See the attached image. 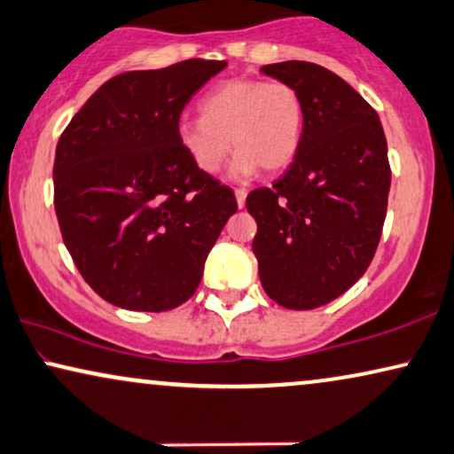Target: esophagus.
Masks as SVG:
<instances>
[{
    "label": "esophagus",
    "instance_id": "34e87169",
    "mask_svg": "<svg viewBox=\"0 0 454 454\" xmlns=\"http://www.w3.org/2000/svg\"><path fill=\"white\" fill-rule=\"evenodd\" d=\"M246 196H248V192H246V190H235V200H238V206H239V208H244V204H246Z\"/></svg>",
    "mask_w": 454,
    "mask_h": 454
}]
</instances>
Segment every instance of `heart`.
Segmentation results:
<instances>
[{"instance_id":"b5f03b06","label":"heart","mask_w":454,"mask_h":454,"mask_svg":"<svg viewBox=\"0 0 454 454\" xmlns=\"http://www.w3.org/2000/svg\"><path fill=\"white\" fill-rule=\"evenodd\" d=\"M304 99L286 81L231 79L200 99V119L181 121V148L198 170L219 173L229 150H238L231 176L250 179L264 170H281L302 144ZM232 141L229 142L228 137Z\"/></svg>"}]
</instances>
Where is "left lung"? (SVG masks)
Instances as JSON below:
<instances>
[{"label": "left lung", "mask_w": 454, "mask_h": 454, "mask_svg": "<svg viewBox=\"0 0 454 454\" xmlns=\"http://www.w3.org/2000/svg\"><path fill=\"white\" fill-rule=\"evenodd\" d=\"M261 70L300 91L304 133L290 168L246 198L258 225L252 250L269 298L310 310L373 261L392 176L386 135L378 112L332 70L300 60Z\"/></svg>", "instance_id": "8db88e82"}]
</instances>
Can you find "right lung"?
Returning <instances> with one entry per match:
<instances>
[{
	"instance_id": "right-lung-1",
	"label": "right lung",
	"mask_w": 454,
	"mask_h": 454,
	"mask_svg": "<svg viewBox=\"0 0 454 454\" xmlns=\"http://www.w3.org/2000/svg\"><path fill=\"white\" fill-rule=\"evenodd\" d=\"M223 60L112 76L64 129L54 206L73 261L106 302L162 313L190 300L238 202L181 148V112Z\"/></svg>"
}]
</instances>
